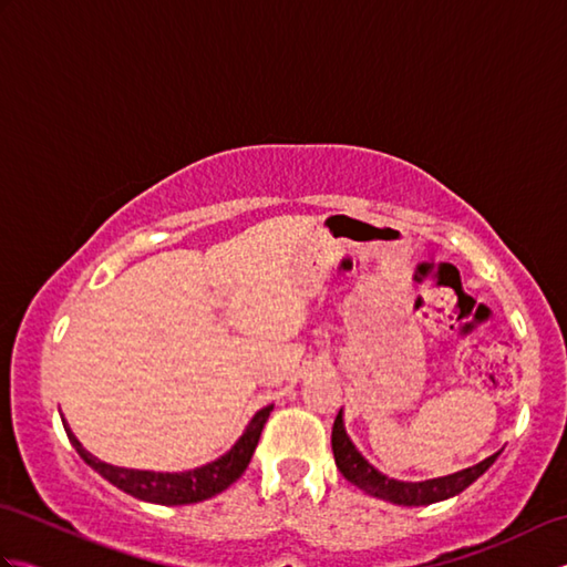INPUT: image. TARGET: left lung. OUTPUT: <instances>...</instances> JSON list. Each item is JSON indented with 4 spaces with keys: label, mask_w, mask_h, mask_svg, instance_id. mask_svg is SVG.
Segmentation results:
<instances>
[{
    "label": "left lung",
    "mask_w": 567,
    "mask_h": 567,
    "mask_svg": "<svg viewBox=\"0 0 567 567\" xmlns=\"http://www.w3.org/2000/svg\"><path fill=\"white\" fill-rule=\"evenodd\" d=\"M331 449H333V457L336 465L343 473L346 480L360 489H365L368 495H375L384 502L392 504H402V507H424V504H433L441 499H449L461 495L465 487H470L475 480L485 473V470L497 461V455H489L487 461L477 463L473 467H465L461 473L455 475H445V477H436V480H426V483H400V480H390L388 475L378 473L363 455L358 453L355 445L351 443V439L346 436L343 429V419L341 412L333 421V431H331Z\"/></svg>",
    "instance_id": "left-lung-1"
}]
</instances>
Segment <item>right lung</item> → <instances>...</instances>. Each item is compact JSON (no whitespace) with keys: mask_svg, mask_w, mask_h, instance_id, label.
Segmentation results:
<instances>
[{"mask_svg":"<svg viewBox=\"0 0 567 567\" xmlns=\"http://www.w3.org/2000/svg\"><path fill=\"white\" fill-rule=\"evenodd\" d=\"M272 412L270 406H262L260 412L250 419V424L246 429L244 436L236 441V445L226 455H221L219 461H214L209 465H202L197 470H189V473H148V470H126V467H116L110 463H102L100 457H94L82 449V443L72 436V431L68 429L65 419L63 426L70 443L75 445V451L80 457L87 463L92 470L110 480V483L118 489H124L126 495L138 497L143 502H155V504H165V507H177V504H195L202 499H209L214 495H219L228 485H234L236 480L246 473V467L252 457V451H256L258 439L262 433L265 421H268Z\"/></svg>","mask_w":567,"mask_h":567,"instance_id":"add662e5","label":"right lung"}]
</instances>
